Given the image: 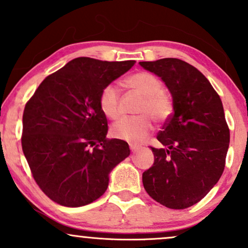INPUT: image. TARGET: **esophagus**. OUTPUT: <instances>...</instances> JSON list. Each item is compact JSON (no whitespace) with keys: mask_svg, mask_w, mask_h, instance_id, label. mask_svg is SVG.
I'll use <instances>...</instances> for the list:
<instances>
[{"mask_svg":"<svg viewBox=\"0 0 248 248\" xmlns=\"http://www.w3.org/2000/svg\"><path fill=\"white\" fill-rule=\"evenodd\" d=\"M129 148H130V150H132L133 153H136L138 152V150H140V146H136V144H129Z\"/></svg>","mask_w":248,"mask_h":248,"instance_id":"obj_1","label":"esophagus"}]
</instances>
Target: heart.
<instances>
[{"instance_id": "1", "label": "heart", "mask_w": 248, "mask_h": 248, "mask_svg": "<svg viewBox=\"0 0 248 248\" xmlns=\"http://www.w3.org/2000/svg\"><path fill=\"white\" fill-rule=\"evenodd\" d=\"M124 86L136 94L142 96V100L136 107V114L133 118H124L112 127V134L116 139L132 143L144 141L153 132V119L158 124L166 122L173 112V101L167 91L162 90V81L155 75L146 71L133 73L124 79ZM99 107L106 118L116 120L121 115V102L119 91L113 85L102 88L99 95Z\"/></svg>"}]
</instances>
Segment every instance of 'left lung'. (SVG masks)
<instances>
[{"mask_svg": "<svg viewBox=\"0 0 248 248\" xmlns=\"http://www.w3.org/2000/svg\"><path fill=\"white\" fill-rule=\"evenodd\" d=\"M166 82L173 113L150 147L154 164L143 172V186L157 203L183 210L198 203L220 178L230 143V129L220 98L206 77L186 62L163 58L140 62Z\"/></svg>", "mask_w": 248, "mask_h": 248, "instance_id": "left-lung-1", "label": "left lung"}]
</instances>
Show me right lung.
<instances>
[{"mask_svg":"<svg viewBox=\"0 0 248 248\" xmlns=\"http://www.w3.org/2000/svg\"><path fill=\"white\" fill-rule=\"evenodd\" d=\"M134 64L79 57L47 76L25 104L22 149L37 186L56 203L96 201L110 170L129 156L126 141L106 138L99 95Z\"/></svg>","mask_w":248,"mask_h":248,"instance_id":"1","label":"right lung"}]
</instances>
